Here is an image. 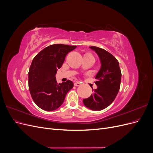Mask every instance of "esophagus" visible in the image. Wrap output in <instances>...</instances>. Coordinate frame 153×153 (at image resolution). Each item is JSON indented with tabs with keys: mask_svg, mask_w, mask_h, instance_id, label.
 Masks as SVG:
<instances>
[{
	"mask_svg": "<svg viewBox=\"0 0 153 153\" xmlns=\"http://www.w3.org/2000/svg\"><path fill=\"white\" fill-rule=\"evenodd\" d=\"M80 84H81V82H78V81H76V82L74 83V85H75V86H79Z\"/></svg>",
	"mask_w": 153,
	"mask_h": 153,
	"instance_id": "esophagus-1",
	"label": "esophagus"
}]
</instances>
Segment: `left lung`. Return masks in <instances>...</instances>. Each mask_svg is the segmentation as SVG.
Here are the masks:
<instances>
[{"label":"left lung","mask_w":153,"mask_h":153,"mask_svg":"<svg viewBox=\"0 0 153 153\" xmlns=\"http://www.w3.org/2000/svg\"><path fill=\"white\" fill-rule=\"evenodd\" d=\"M89 48L98 55L101 68L95 77L98 87L90 97L83 100V103L88 108L100 111L108 106L116 97L121 85V71L118 61L110 53L97 47Z\"/></svg>","instance_id":"left-lung-1"}]
</instances>
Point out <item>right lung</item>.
Here are the masks:
<instances>
[{"label": "right lung", "instance_id": "1", "mask_svg": "<svg viewBox=\"0 0 153 153\" xmlns=\"http://www.w3.org/2000/svg\"><path fill=\"white\" fill-rule=\"evenodd\" d=\"M76 48V46L62 44L50 45L32 60L29 71V89L32 100L40 108L46 111L57 109L73 88L71 80L58 84L55 75L66 55Z\"/></svg>", "mask_w": 153, "mask_h": 153}]
</instances>
